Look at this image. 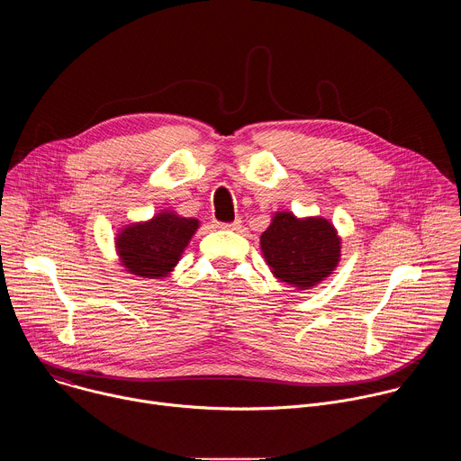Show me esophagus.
<instances>
[{"mask_svg":"<svg viewBox=\"0 0 461 461\" xmlns=\"http://www.w3.org/2000/svg\"><path fill=\"white\" fill-rule=\"evenodd\" d=\"M221 230H231V231H237V230H240V226H242V222L237 219V221H233V222H221V224H217Z\"/></svg>","mask_w":461,"mask_h":461,"instance_id":"obj_1","label":"esophagus"}]
</instances>
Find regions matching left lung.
Masks as SVG:
<instances>
[{"label":"left lung","instance_id":"left-lung-1","mask_svg":"<svg viewBox=\"0 0 461 461\" xmlns=\"http://www.w3.org/2000/svg\"><path fill=\"white\" fill-rule=\"evenodd\" d=\"M341 237L324 217L276 212L260 235V251L274 277L297 290H310L330 277L341 260Z\"/></svg>","mask_w":461,"mask_h":461}]
</instances>
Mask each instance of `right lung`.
Returning <instances> with one entry per match:
<instances>
[{
	"mask_svg": "<svg viewBox=\"0 0 461 461\" xmlns=\"http://www.w3.org/2000/svg\"><path fill=\"white\" fill-rule=\"evenodd\" d=\"M201 221L162 210L148 221L125 224L114 237L118 262L127 274L142 279L171 276Z\"/></svg>",
	"mask_w": 461,
	"mask_h": 461,
	"instance_id": "add662e5",
	"label": "right lung"
}]
</instances>
